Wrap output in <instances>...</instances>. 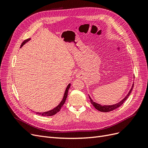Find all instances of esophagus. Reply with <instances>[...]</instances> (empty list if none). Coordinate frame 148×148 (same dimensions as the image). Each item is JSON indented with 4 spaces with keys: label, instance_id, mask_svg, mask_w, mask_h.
Wrapping results in <instances>:
<instances>
[{
    "label": "esophagus",
    "instance_id": "obj_1",
    "mask_svg": "<svg viewBox=\"0 0 148 148\" xmlns=\"http://www.w3.org/2000/svg\"><path fill=\"white\" fill-rule=\"evenodd\" d=\"M82 77H83V76L82 75V74L78 73V74L77 75V77H78V78H82Z\"/></svg>",
    "mask_w": 148,
    "mask_h": 148
}]
</instances>
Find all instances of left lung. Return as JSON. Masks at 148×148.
<instances>
[{
  "label": "left lung",
  "mask_w": 148,
  "mask_h": 148,
  "mask_svg": "<svg viewBox=\"0 0 148 148\" xmlns=\"http://www.w3.org/2000/svg\"><path fill=\"white\" fill-rule=\"evenodd\" d=\"M133 86H134V84H133V86H132L131 89H130V90L129 92L128 93V95L126 96V97H125V98H123V100H122L120 102H118L117 104H114V105H111V106H102V105H101V104H97V103H96V102H94V101L92 100V99H91V98L90 97V96H89V99H90L91 103V104L93 105V106L95 107L97 110H99V111H101V112H108L112 111V110H115V109H117L118 107H119L120 106H122V105L123 104L124 102L127 99V98L128 97L129 95H130V93H131V92H132V89H133Z\"/></svg>",
  "instance_id": "1"
}]
</instances>
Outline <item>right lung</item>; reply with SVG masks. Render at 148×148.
Instances as JSON below:
<instances>
[{
	"label": "right lung",
	"mask_w": 148,
	"mask_h": 148,
	"mask_svg": "<svg viewBox=\"0 0 148 148\" xmlns=\"http://www.w3.org/2000/svg\"><path fill=\"white\" fill-rule=\"evenodd\" d=\"M30 40V38H28L27 39L25 40V41L22 42L21 45V47H22L23 46V44H25L26 42H28V41H29ZM70 87V84H69L68 86H67L66 88V90L65 91V93H64V97H63V99L62 100V101L60 102V104L58 105L56 107H55L54 109H53L52 110H49L47 112H36L37 114L39 115H42V116H52V115H55L56 114H57V112H59L60 110L62 107L63 106V105L64 104V103L66 101V99L67 97V95H68V92H69V89Z\"/></svg>",
	"instance_id": "add662e5"
}]
</instances>
